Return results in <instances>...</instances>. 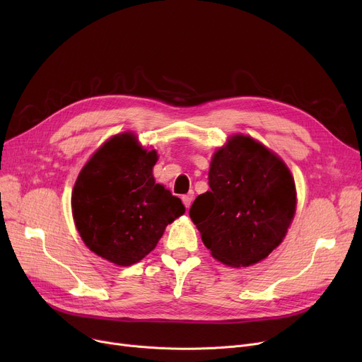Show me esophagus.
<instances>
[{
    "mask_svg": "<svg viewBox=\"0 0 362 362\" xmlns=\"http://www.w3.org/2000/svg\"><path fill=\"white\" fill-rule=\"evenodd\" d=\"M182 201H183V204H185L186 208L191 206V204H192V201H194V192H189V194L183 195V197H182Z\"/></svg>",
    "mask_w": 362,
    "mask_h": 362,
    "instance_id": "esophagus-1",
    "label": "esophagus"
}]
</instances>
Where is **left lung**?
Masks as SVG:
<instances>
[{
	"label": "left lung",
	"instance_id": "obj_1",
	"mask_svg": "<svg viewBox=\"0 0 362 362\" xmlns=\"http://www.w3.org/2000/svg\"><path fill=\"white\" fill-rule=\"evenodd\" d=\"M210 191L189 210L211 255L250 267L281 243L295 216L296 189L288 165L251 136L235 135L217 149Z\"/></svg>",
	"mask_w": 362,
	"mask_h": 362
}]
</instances>
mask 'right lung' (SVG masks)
I'll return each instance as SVG.
<instances>
[{
  "label": "right lung",
  "instance_id": "obj_1",
  "mask_svg": "<svg viewBox=\"0 0 362 362\" xmlns=\"http://www.w3.org/2000/svg\"><path fill=\"white\" fill-rule=\"evenodd\" d=\"M156 149H144L133 133L108 139L85 164L71 192L76 229L101 258L127 265L156 248L167 224L185 205L156 183Z\"/></svg>",
  "mask_w": 362,
  "mask_h": 362
}]
</instances>
